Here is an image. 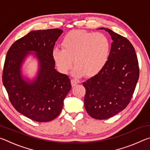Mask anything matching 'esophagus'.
Here are the masks:
<instances>
[{
  "label": "esophagus",
  "mask_w": 150,
  "mask_h": 150,
  "mask_svg": "<svg viewBox=\"0 0 150 150\" xmlns=\"http://www.w3.org/2000/svg\"><path fill=\"white\" fill-rule=\"evenodd\" d=\"M71 86L73 87H75V85H77L78 84V82H77V80L71 79Z\"/></svg>",
  "instance_id": "1"
}]
</instances>
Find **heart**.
<instances>
[{
    "label": "heart",
    "instance_id": "heart-1",
    "mask_svg": "<svg viewBox=\"0 0 150 150\" xmlns=\"http://www.w3.org/2000/svg\"><path fill=\"white\" fill-rule=\"evenodd\" d=\"M62 47L55 48L52 54L60 71L67 73L74 61L73 75L80 77L85 75L91 77L98 74L107 63L111 43L109 38L103 33L76 30L64 37Z\"/></svg>",
    "mask_w": 150,
    "mask_h": 150
}]
</instances>
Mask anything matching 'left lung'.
Segmentation results:
<instances>
[{
  "label": "left lung",
  "mask_w": 150,
  "mask_h": 150,
  "mask_svg": "<svg viewBox=\"0 0 150 150\" xmlns=\"http://www.w3.org/2000/svg\"><path fill=\"white\" fill-rule=\"evenodd\" d=\"M112 40L110 57L101 71L83 83L85 108L91 117L104 120L123 110L131 100L139 78L135 50L126 38L100 28Z\"/></svg>",
  "instance_id": "1"
}]
</instances>
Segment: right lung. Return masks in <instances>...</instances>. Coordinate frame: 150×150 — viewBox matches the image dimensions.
Segmentation results:
<instances>
[{
	"instance_id": "obj_1",
	"label": "right lung",
	"mask_w": 150,
	"mask_h": 150,
	"mask_svg": "<svg viewBox=\"0 0 150 150\" xmlns=\"http://www.w3.org/2000/svg\"><path fill=\"white\" fill-rule=\"evenodd\" d=\"M63 30H34L16 40L6 54L2 83L15 109L32 120L45 122L59 115L71 88L69 77L55 69L53 50ZM30 54L37 59L39 70L33 80L22 75V65Z\"/></svg>"
}]
</instances>
